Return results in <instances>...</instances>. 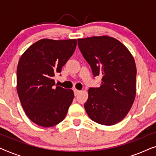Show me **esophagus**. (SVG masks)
Returning <instances> with one entry per match:
<instances>
[{
	"label": "esophagus",
	"mask_w": 156,
	"mask_h": 156,
	"mask_svg": "<svg viewBox=\"0 0 156 156\" xmlns=\"http://www.w3.org/2000/svg\"><path fill=\"white\" fill-rule=\"evenodd\" d=\"M74 95L76 96V95H78L79 94H80V93L81 92V91H80V90H77V89H74Z\"/></svg>",
	"instance_id": "1"
}]
</instances>
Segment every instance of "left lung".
I'll return each mask as SVG.
<instances>
[{
    "label": "left lung",
    "instance_id": "obj_1",
    "mask_svg": "<svg viewBox=\"0 0 156 156\" xmlns=\"http://www.w3.org/2000/svg\"><path fill=\"white\" fill-rule=\"evenodd\" d=\"M79 48L93 75H101V84L88 90L85 110L91 120L112 126L120 122L131 109L136 93V67L126 47L108 36L78 39Z\"/></svg>",
    "mask_w": 156,
    "mask_h": 156
}]
</instances>
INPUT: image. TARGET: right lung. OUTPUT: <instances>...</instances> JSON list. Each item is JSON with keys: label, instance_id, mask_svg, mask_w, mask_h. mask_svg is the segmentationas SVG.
<instances>
[{"label": "right lung", "instance_id": "1", "mask_svg": "<svg viewBox=\"0 0 156 156\" xmlns=\"http://www.w3.org/2000/svg\"><path fill=\"white\" fill-rule=\"evenodd\" d=\"M76 40L42 39L26 50L17 68V91L30 120L51 127L65 118L74 99L72 89L56 85L54 76L62 71L76 49Z\"/></svg>", "mask_w": 156, "mask_h": 156}]
</instances>
